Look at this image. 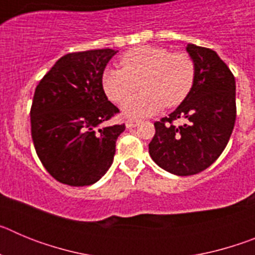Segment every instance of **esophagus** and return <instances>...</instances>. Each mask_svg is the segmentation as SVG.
I'll list each match as a JSON object with an SVG mask.
<instances>
[{"instance_id":"obj_1","label":"esophagus","mask_w":255,"mask_h":255,"mask_svg":"<svg viewBox=\"0 0 255 255\" xmlns=\"http://www.w3.org/2000/svg\"><path fill=\"white\" fill-rule=\"evenodd\" d=\"M139 120H134V119H129V120H126L125 125L128 129H131V128H135V126L138 125Z\"/></svg>"}]
</instances>
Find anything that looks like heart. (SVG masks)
Segmentation results:
<instances>
[{
	"mask_svg": "<svg viewBox=\"0 0 255 255\" xmlns=\"http://www.w3.org/2000/svg\"><path fill=\"white\" fill-rule=\"evenodd\" d=\"M123 67H108L102 75L106 96L123 102L141 83L143 92L125 101L124 115L132 119L150 116L164 105H179L194 85L197 67L186 52H172L163 47L143 46L130 49L120 60Z\"/></svg>",
	"mask_w": 255,
	"mask_h": 255,
	"instance_id": "b5f03b06",
	"label": "heart"
}]
</instances>
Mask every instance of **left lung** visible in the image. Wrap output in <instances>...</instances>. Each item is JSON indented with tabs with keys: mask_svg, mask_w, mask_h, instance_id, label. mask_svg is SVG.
Masks as SVG:
<instances>
[{
	"mask_svg": "<svg viewBox=\"0 0 255 255\" xmlns=\"http://www.w3.org/2000/svg\"><path fill=\"white\" fill-rule=\"evenodd\" d=\"M197 67L194 85L179 107L154 123L149 154L159 167L190 176L209 167L226 148L236 120L235 78L213 49L189 43ZM177 118L187 124L175 127Z\"/></svg>",
	"mask_w": 255,
	"mask_h": 255,
	"instance_id": "8db88e82",
	"label": "left lung"
}]
</instances>
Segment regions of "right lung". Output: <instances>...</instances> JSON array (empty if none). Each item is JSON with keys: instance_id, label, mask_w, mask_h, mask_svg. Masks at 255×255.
<instances>
[{"instance_id": "obj_1", "label": "right lung", "mask_w": 255, "mask_h": 255, "mask_svg": "<svg viewBox=\"0 0 255 255\" xmlns=\"http://www.w3.org/2000/svg\"><path fill=\"white\" fill-rule=\"evenodd\" d=\"M112 48L62 56L37 85L30 108L31 138L40 162L70 186L97 182L111 167L125 125L105 126L119 108L102 85Z\"/></svg>"}]
</instances>
